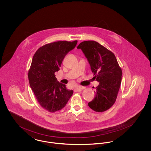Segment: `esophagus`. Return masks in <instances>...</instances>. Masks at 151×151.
<instances>
[{
	"instance_id": "34e87169",
	"label": "esophagus",
	"mask_w": 151,
	"mask_h": 151,
	"mask_svg": "<svg viewBox=\"0 0 151 151\" xmlns=\"http://www.w3.org/2000/svg\"><path fill=\"white\" fill-rule=\"evenodd\" d=\"M84 89V87H83V86H78V87H77V88L75 89V90H76V91H78V92H81V91H82Z\"/></svg>"
}]
</instances>
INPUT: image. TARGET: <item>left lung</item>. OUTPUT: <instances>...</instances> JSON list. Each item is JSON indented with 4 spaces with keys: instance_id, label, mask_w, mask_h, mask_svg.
Returning a JSON list of instances; mask_svg holds the SVG:
<instances>
[{
    "instance_id": "left-lung-1",
    "label": "left lung",
    "mask_w": 151,
    "mask_h": 151,
    "mask_svg": "<svg viewBox=\"0 0 151 151\" xmlns=\"http://www.w3.org/2000/svg\"><path fill=\"white\" fill-rule=\"evenodd\" d=\"M77 48L83 51L94 79L99 82L94 98L88 106L96 112L105 111L115 103L121 86L122 69L114 53L96 41H83Z\"/></svg>"
}]
</instances>
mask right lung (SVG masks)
<instances>
[{
    "label": "right lung",
    "mask_w": 151,
    "mask_h": 151,
    "mask_svg": "<svg viewBox=\"0 0 151 151\" xmlns=\"http://www.w3.org/2000/svg\"><path fill=\"white\" fill-rule=\"evenodd\" d=\"M78 41H62L47 43L36 51L28 71L29 84L41 106L54 113L65 107L73 94L59 81L58 71L67 54L73 49Z\"/></svg>",
    "instance_id": "obj_1"
}]
</instances>
